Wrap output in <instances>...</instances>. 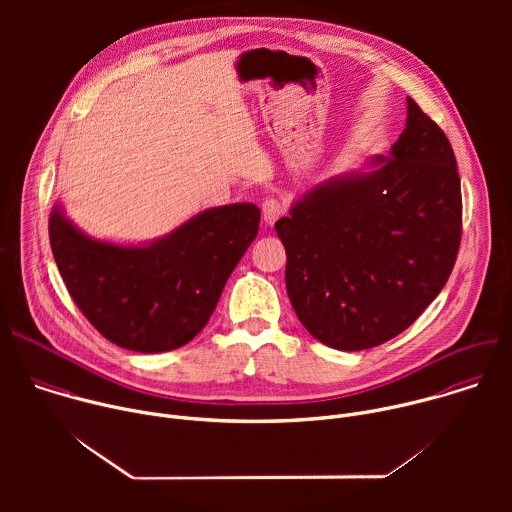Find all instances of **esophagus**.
Here are the masks:
<instances>
[{
  "instance_id": "esophagus-1",
  "label": "esophagus",
  "mask_w": 512,
  "mask_h": 512,
  "mask_svg": "<svg viewBox=\"0 0 512 512\" xmlns=\"http://www.w3.org/2000/svg\"><path fill=\"white\" fill-rule=\"evenodd\" d=\"M261 210H263V221H265V225L271 227V225L277 221V218L285 212V206H283L277 198H265Z\"/></svg>"
}]
</instances>
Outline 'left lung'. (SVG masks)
<instances>
[{
  "instance_id": "1",
  "label": "left lung",
  "mask_w": 512,
  "mask_h": 512,
  "mask_svg": "<svg viewBox=\"0 0 512 512\" xmlns=\"http://www.w3.org/2000/svg\"><path fill=\"white\" fill-rule=\"evenodd\" d=\"M377 170L330 178L275 223L300 322L336 350L379 346L446 285L462 239L450 139L407 99V123Z\"/></svg>"
}]
</instances>
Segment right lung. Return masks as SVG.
<instances>
[{"mask_svg":"<svg viewBox=\"0 0 512 512\" xmlns=\"http://www.w3.org/2000/svg\"><path fill=\"white\" fill-rule=\"evenodd\" d=\"M259 216L251 202L218 206L152 245L121 247L87 237L54 206L48 233L83 316L109 342L150 354L180 348L206 326Z\"/></svg>","mask_w":512,"mask_h":512,"instance_id":"add662e5","label":"right lung"}]
</instances>
